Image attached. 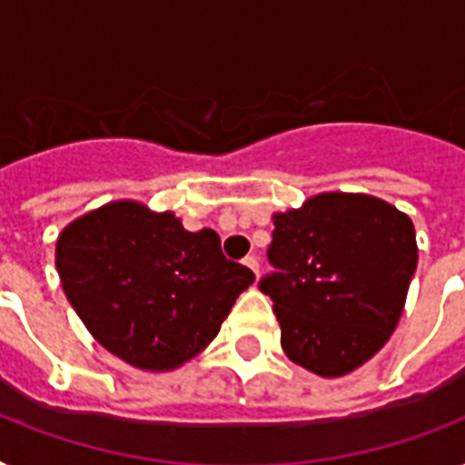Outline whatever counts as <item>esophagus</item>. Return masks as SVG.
<instances>
[{
    "label": "esophagus",
    "instance_id": "obj_1",
    "mask_svg": "<svg viewBox=\"0 0 465 465\" xmlns=\"http://www.w3.org/2000/svg\"><path fill=\"white\" fill-rule=\"evenodd\" d=\"M243 265H246L248 270H253L255 277L261 275V261H258V258H255V255H248L246 261H243Z\"/></svg>",
    "mask_w": 465,
    "mask_h": 465
}]
</instances>
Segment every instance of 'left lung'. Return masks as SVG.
Segmentation results:
<instances>
[{
    "instance_id": "obj_1",
    "label": "left lung",
    "mask_w": 465,
    "mask_h": 465,
    "mask_svg": "<svg viewBox=\"0 0 465 465\" xmlns=\"http://www.w3.org/2000/svg\"><path fill=\"white\" fill-rule=\"evenodd\" d=\"M272 272L282 350L311 374L335 379L371 360L396 331L418 268L405 212L364 193H321L272 214Z\"/></svg>"
}]
</instances>
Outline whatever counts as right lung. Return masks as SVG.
<instances>
[{"mask_svg":"<svg viewBox=\"0 0 465 465\" xmlns=\"http://www.w3.org/2000/svg\"><path fill=\"white\" fill-rule=\"evenodd\" d=\"M62 290L98 345L142 371L203 352L255 275L226 261L217 232H188L173 212L115 200L57 236Z\"/></svg>","mask_w":465,"mask_h":465,"instance_id":"1","label":"right lung"}]
</instances>
